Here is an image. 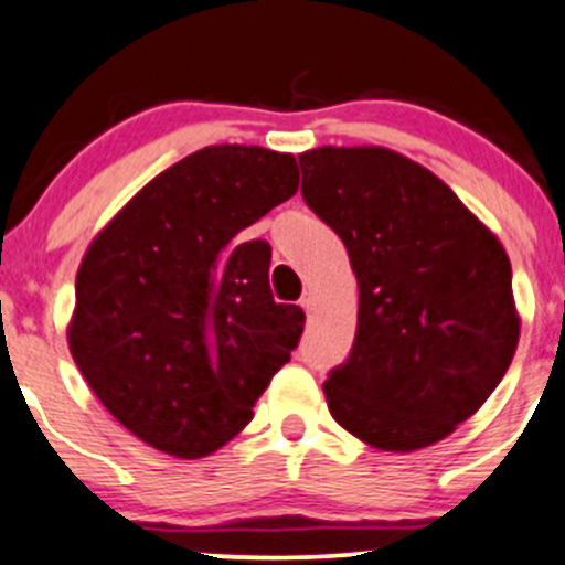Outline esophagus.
<instances>
[{
	"label": "esophagus",
	"mask_w": 565,
	"mask_h": 565,
	"mask_svg": "<svg viewBox=\"0 0 565 565\" xmlns=\"http://www.w3.org/2000/svg\"><path fill=\"white\" fill-rule=\"evenodd\" d=\"M301 307H305L307 312L316 310V294H310V290H305V296H301Z\"/></svg>",
	"instance_id": "esophagus-1"
}]
</instances>
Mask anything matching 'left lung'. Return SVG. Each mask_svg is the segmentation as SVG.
Here are the masks:
<instances>
[{"instance_id":"left-lung-1","label":"left lung","mask_w":565,"mask_h":565,"mask_svg":"<svg viewBox=\"0 0 565 565\" xmlns=\"http://www.w3.org/2000/svg\"><path fill=\"white\" fill-rule=\"evenodd\" d=\"M307 206L359 282L351 356L323 383L334 422L381 451L444 440L514 359L520 312L503 244L433 171L383 147L299 154Z\"/></svg>"}]
</instances>
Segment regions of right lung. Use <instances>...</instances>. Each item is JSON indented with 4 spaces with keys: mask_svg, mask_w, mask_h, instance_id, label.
Masks as SVG:
<instances>
[{
    "mask_svg": "<svg viewBox=\"0 0 565 565\" xmlns=\"http://www.w3.org/2000/svg\"><path fill=\"white\" fill-rule=\"evenodd\" d=\"M296 190L294 154L206 147L132 195L84 253L70 353L110 416L152 449L217 451L290 359L305 312L277 305L271 247L242 234Z\"/></svg>",
    "mask_w": 565,
    "mask_h": 565,
    "instance_id": "add662e5",
    "label": "right lung"
}]
</instances>
